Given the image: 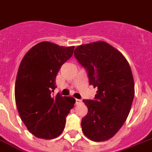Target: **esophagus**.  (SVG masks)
<instances>
[{
    "instance_id": "34e87169",
    "label": "esophagus",
    "mask_w": 152,
    "mask_h": 152,
    "mask_svg": "<svg viewBox=\"0 0 152 152\" xmlns=\"http://www.w3.org/2000/svg\"><path fill=\"white\" fill-rule=\"evenodd\" d=\"M82 103V100H80V99H76V104H80Z\"/></svg>"
}]
</instances>
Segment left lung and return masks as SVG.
<instances>
[{
	"mask_svg": "<svg viewBox=\"0 0 152 152\" xmlns=\"http://www.w3.org/2000/svg\"><path fill=\"white\" fill-rule=\"evenodd\" d=\"M74 56L86 69L90 85L97 88L94 100H83L88 108L81 122L83 132L91 141L109 140L125 122L134 96L129 63L121 52L102 41L79 45Z\"/></svg>",
	"mask_w": 152,
	"mask_h": 152,
	"instance_id": "8db88e82",
	"label": "left lung"
}]
</instances>
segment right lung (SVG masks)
Listing matches in <instances>:
<instances>
[{
	"instance_id": "add662e5",
	"label": "right lung",
	"mask_w": 152,
	"mask_h": 152,
	"mask_svg": "<svg viewBox=\"0 0 152 152\" xmlns=\"http://www.w3.org/2000/svg\"><path fill=\"white\" fill-rule=\"evenodd\" d=\"M75 46H59L49 42L35 45L25 55L15 82V102L21 119L35 137L56 138L62 134L66 117L76 100L53 96L56 78Z\"/></svg>"
}]
</instances>
